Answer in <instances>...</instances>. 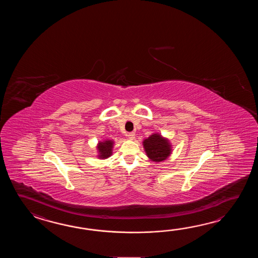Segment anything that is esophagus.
Segmentation results:
<instances>
[{"mask_svg": "<svg viewBox=\"0 0 258 258\" xmlns=\"http://www.w3.org/2000/svg\"><path fill=\"white\" fill-rule=\"evenodd\" d=\"M135 133L134 132H132V133H127L126 137L129 138V139H134L135 138Z\"/></svg>", "mask_w": 258, "mask_h": 258, "instance_id": "esophagus-1", "label": "esophagus"}]
</instances>
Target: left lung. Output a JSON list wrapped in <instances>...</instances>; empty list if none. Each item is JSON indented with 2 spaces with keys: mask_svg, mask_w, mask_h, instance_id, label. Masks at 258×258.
<instances>
[{
  "mask_svg": "<svg viewBox=\"0 0 258 258\" xmlns=\"http://www.w3.org/2000/svg\"><path fill=\"white\" fill-rule=\"evenodd\" d=\"M143 145L148 158L155 162L163 161L170 156L171 152L169 141L159 134L151 135L144 140Z\"/></svg>",
  "mask_w": 258,
  "mask_h": 258,
  "instance_id": "8db88e82",
  "label": "left lung"
}]
</instances>
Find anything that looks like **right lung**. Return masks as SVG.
Listing matches in <instances>:
<instances>
[{
  "mask_svg": "<svg viewBox=\"0 0 258 258\" xmlns=\"http://www.w3.org/2000/svg\"><path fill=\"white\" fill-rule=\"evenodd\" d=\"M113 148V141L105 140L103 142H99L98 145L99 159H107L111 156Z\"/></svg>",
  "mask_w": 258,
  "mask_h": 258,
  "instance_id": "add662e5",
  "label": "right lung"
}]
</instances>
